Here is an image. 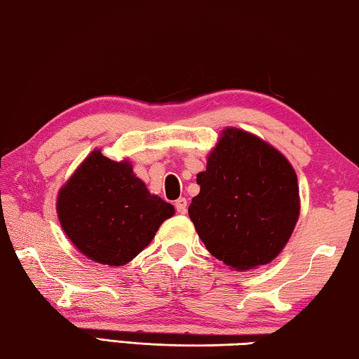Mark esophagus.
Returning a JSON list of instances; mask_svg holds the SVG:
<instances>
[{
  "label": "esophagus",
  "instance_id": "esophagus-1",
  "mask_svg": "<svg viewBox=\"0 0 359 359\" xmlns=\"http://www.w3.org/2000/svg\"><path fill=\"white\" fill-rule=\"evenodd\" d=\"M187 199L185 198H179L177 201H175V209H177L179 214H187Z\"/></svg>",
  "mask_w": 359,
  "mask_h": 359
}]
</instances>
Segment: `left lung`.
Instances as JSON below:
<instances>
[{
  "mask_svg": "<svg viewBox=\"0 0 359 359\" xmlns=\"http://www.w3.org/2000/svg\"><path fill=\"white\" fill-rule=\"evenodd\" d=\"M188 215L212 257L234 271L271 263L299 218L297 175L276 147L252 133L224 128L208 155Z\"/></svg>",
  "mask_w": 359,
  "mask_h": 359,
  "instance_id": "obj_1",
  "label": "left lung"
}]
</instances>
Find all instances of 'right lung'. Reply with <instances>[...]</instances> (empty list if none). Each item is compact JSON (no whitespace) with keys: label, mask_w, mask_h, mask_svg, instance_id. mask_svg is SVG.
I'll use <instances>...</instances> for the list:
<instances>
[{"label":"right lung","mask_w":359,"mask_h":359,"mask_svg":"<svg viewBox=\"0 0 359 359\" xmlns=\"http://www.w3.org/2000/svg\"><path fill=\"white\" fill-rule=\"evenodd\" d=\"M174 205L151 194L128 160L114 161L95 149L60 188V224L83 257L107 266L136 258Z\"/></svg>","instance_id":"1"}]
</instances>
